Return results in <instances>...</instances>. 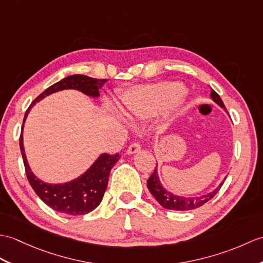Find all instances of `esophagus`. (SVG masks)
Returning a JSON list of instances; mask_svg holds the SVG:
<instances>
[{"label":"esophagus","instance_id":"obj_1","mask_svg":"<svg viewBox=\"0 0 263 263\" xmlns=\"http://www.w3.org/2000/svg\"><path fill=\"white\" fill-rule=\"evenodd\" d=\"M140 149H141V145H140V143L134 142V143L129 145V148H127V150H126V154L127 155H134V154H137L138 151H140Z\"/></svg>","mask_w":263,"mask_h":263}]
</instances>
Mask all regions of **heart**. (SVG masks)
Masks as SVG:
<instances>
[{
	"instance_id": "b5f03b06",
	"label": "heart",
	"mask_w": 263,
	"mask_h": 263,
	"mask_svg": "<svg viewBox=\"0 0 263 263\" xmlns=\"http://www.w3.org/2000/svg\"><path fill=\"white\" fill-rule=\"evenodd\" d=\"M184 91V85L176 82L144 85L126 91L122 103L130 115L150 118L172 106Z\"/></svg>"
}]
</instances>
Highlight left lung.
<instances>
[{
	"instance_id": "8db88e82",
	"label": "left lung",
	"mask_w": 263,
	"mask_h": 263,
	"mask_svg": "<svg viewBox=\"0 0 263 263\" xmlns=\"http://www.w3.org/2000/svg\"><path fill=\"white\" fill-rule=\"evenodd\" d=\"M211 97L212 100L217 104V105L225 108L222 99L219 97V95L214 89L211 90ZM225 111H227V108H225ZM223 184H224V180L214 189V191H212L205 195H201V196H198V197L177 196V195L168 192L167 189H164L163 186L161 185L159 177H158L157 166L154 174L150 176V178L148 179V181H146V186H148L149 192L152 194V196L157 199L158 203H159L163 209L173 210V211H191V210L198 209V207L204 205L205 203H207V201L214 197L218 193L219 189H221Z\"/></svg>"
}]
</instances>
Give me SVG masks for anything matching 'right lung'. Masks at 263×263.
<instances>
[{
  "label": "right lung",
  "instance_id": "add662e5",
  "mask_svg": "<svg viewBox=\"0 0 263 263\" xmlns=\"http://www.w3.org/2000/svg\"><path fill=\"white\" fill-rule=\"evenodd\" d=\"M107 82V79L91 78L85 75H71L62 81L51 85L44 93H41L31 103V105L24 114L23 125L29 112L36 102L45 99L46 96L64 89H76L90 97H99V89ZM20 150L23 158L24 168H26L27 178L30 185L40 199L56 212L64 213L68 215H84L95 210L103 199L104 193L106 191L108 176L111 169L120 159V155L103 154L91 166L78 178L65 182V184H47L36 178L31 172L24 154L23 136H20Z\"/></svg>",
  "mask_w": 263,
  "mask_h": 263
}]
</instances>
